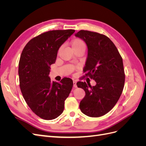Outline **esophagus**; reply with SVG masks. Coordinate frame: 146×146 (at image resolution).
Returning a JSON list of instances; mask_svg holds the SVG:
<instances>
[{"mask_svg": "<svg viewBox=\"0 0 146 146\" xmlns=\"http://www.w3.org/2000/svg\"><path fill=\"white\" fill-rule=\"evenodd\" d=\"M73 86L74 88H77V82L76 80H74L73 81Z\"/></svg>", "mask_w": 146, "mask_h": 146, "instance_id": "esophagus-1", "label": "esophagus"}]
</instances>
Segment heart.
Segmentation results:
<instances>
[{
	"label": "heart",
	"mask_w": 146,
	"mask_h": 146,
	"mask_svg": "<svg viewBox=\"0 0 146 146\" xmlns=\"http://www.w3.org/2000/svg\"><path fill=\"white\" fill-rule=\"evenodd\" d=\"M71 45L72 47V48H77L79 47H85V44L84 42V41L82 39H79V38H76L74 39V40L72 41Z\"/></svg>",
	"instance_id": "1"
}]
</instances>
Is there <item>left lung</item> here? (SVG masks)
Returning a JSON list of instances; mask_svg holds the SVG:
<instances>
[{"instance_id": "obj_1", "label": "left lung", "mask_w": 146, "mask_h": 146, "mask_svg": "<svg viewBox=\"0 0 146 146\" xmlns=\"http://www.w3.org/2000/svg\"><path fill=\"white\" fill-rule=\"evenodd\" d=\"M75 36L85 41L88 57L83 68L85 77L96 82L95 86L78 82L85 91L80 103L82 112L90 117H100L111 110L120 98L125 83L122 57L110 39L104 35L80 30Z\"/></svg>"}]
</instances>
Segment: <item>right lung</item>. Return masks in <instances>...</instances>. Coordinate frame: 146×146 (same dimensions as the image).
I'll list each match as a JSON object with an SVG mask.
<instances>
[{
    "label": "right lung",
    "mask_w": 146,
    "mask_h": 146,
    "mask_svg": "<svg viewBox=\"0 0 146 146\" xmlns=\"http://www.w3.org/2000/svg\"><path fill=\"white\" fill-rule=\"evenodd\" d=\"M74 32L70 29L43 33L29 41L22 52L18 69L22 94L32 111L43 119L52 120L63 113L72 88L70 78L58 83L48 75L59 48Z\"/></svg>",
    "instance_id": "obj_1"
}]
</instances>
